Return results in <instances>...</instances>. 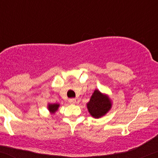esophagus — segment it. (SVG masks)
Returning <instances> with one entry per match:
<instances>
[{
    "label": "esophagus",
    "instance_id": "1",
    "mask_svg": "<svg viewBox=\"0 0 158 158\" xmlns=\"http://www.w3.org/2000/svg\"><path fill=\"white\" fill-rule=\"evenodd\" d=\"M68 102L70 103V104H75V103H76V99L72 98V99H69Z\"/></svg>",
    "mask_w": 158,
    "mask_h": 158
}]
</instances>
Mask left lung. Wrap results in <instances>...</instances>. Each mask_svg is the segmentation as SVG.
Wrapping results in <instances>:
<instances>
[{
    "mask_svg": "<svg viewBox=\"0 0 158 158\" xmlns=\"http://www.w3.org/2000/svg\"><path fill=\"white\" fill-rule=\"evenodd\" d=\"M112 105V100L109 95L100 92L98 89L94 90L89 102L86 104L88 112L94 118H100L107 114Z\"/></svg>",
    "mask_w": 158,
    "mask_h": 158,
    "instance_id": "left-lung-1",
    "label": "left lung"
}]
</instances>
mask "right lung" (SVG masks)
I'll list each match as a JSON object with an SVG mask.
<instances>
[{
  "label": "right lung",
  "instance_id": "add662e5",
  "mask_svg": "<svg viewBox=\"0 0 158 158\" xmlns=\"http://www.w3.org/2000/svg\"><path fill=\"white\" fill-rule=\"evenodd\" d=\"M60 107L59 103H48L47 108L51 114H55Z\"/></svg>",
  "mask_w": 158,
  "mask_h": 158
}]
</instances>
